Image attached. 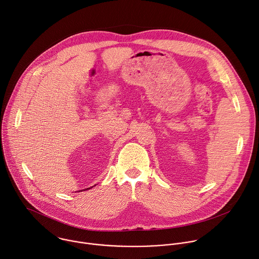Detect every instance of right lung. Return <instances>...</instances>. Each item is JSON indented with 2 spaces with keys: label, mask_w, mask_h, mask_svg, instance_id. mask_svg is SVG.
Wrapping results in <instances>:
<instances>
[{
  "label": "right lung",
  "mask_w": 259,
  "mask_h": 259,
  "mask_svg": "<svg viewBox=\"0 0 259 259\" xmlns=\"http://www.w3.org/2000/svg\"><path fill=\"white\" fill-rule=\"evenodd\" d=\"M88 189H91V188H88ZM88 189H84V191H85V190H88Z\"/></svg>",
  "instance_id": "1"
}]
</instances>
